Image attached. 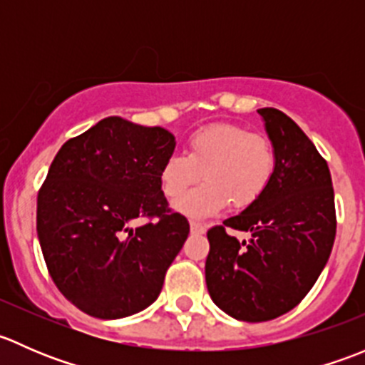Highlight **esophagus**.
I'll use <instances>...</instances> for the list:
<instances>
[{
	"instance_id": "obj_1",
	"label": "esophagus",
	"mask_w": 365,
	"mask_h": 365,
	"mask_svg": "<svg viewBox=\"0 0 365 365\" xmlns=\"http://www.w3.org/2000/svg\"><path fill=\"white\" fill-rule=\"evenodd\" d=\"M190 231L192 233H205L206 231V224L200 222V220H190Z\"/></svg>"
}]
</instances>
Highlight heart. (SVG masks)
Masks as SVG:
<instances>
[{
	"label": "heart",
	"mask_w": 365,
	"mask_h": 365,
	"mask_svg": "<svg viewBox=\"0 0 365 365\" xmlns=\"http://www.w3.org/2000/svg\"><path fill=\"white\" fill-rule=\"evenodd\" d=\"M275 150L261 132L238 123L220 121L192 132L187 139V155L173 153L160 168L162 192L180 201L200 176V190L178 205L192 217H210L227 205L244 210L259 200L275 173Z\"/></svg>",
	"instance_id": "heart-1"
}]
</instances>
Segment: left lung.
Returning a JSON list of instances; mask_svg holds the SVG:
<instances>
[{"label":"left lung","instance_id":"8db88e82","mask_svg":"<svg viewBox=\"0 0 365 365\" xmlns=\"http://www.w3.org/2000/svg\"><path fill=\"white\" fill-rule=\"evenodd\" d=\"M275 150V173L256 203L206 237V286L233 318L268 322L297 307L318 281L336 238V203L327 160L295 121L257 109ZM227 229L247 230L240 242Z\"/></svg>","mask_w":365,"mask_h":365}]
</instances>
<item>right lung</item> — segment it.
<instances>
[{
	"mask_svg": "<svg viewBox=\"0 0 365 365\" xmlns=\"http://www.w3.org/2000/svg\"><path fill=\"white\" fill-rule=\"evenodd\" d=\"M175 145L165 128L109 116L54 157L36 197V233L56 288L86 314L125 318L159 297L190 230L160 189ZM135 218L147 222L134 228Z\"/></svg>",
	"mask_w": 365,
	"mask_h": 365,
	"instance_id": "1",
	"label": "right lung"
}]
</instances>
